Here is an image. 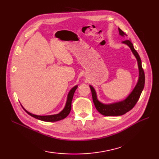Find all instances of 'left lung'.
Segmentation results:
<instances>
[{"instance_id": "8db88e82", "label": "left lung", "mask_w": 159, "mask_h": 159, "mask_svg": "<svg viewBox=\"0 0 159 159\" xmlns=\"http://www.w3.org/2000/svg\"><path fill=\"white\" fill-rule=\"evenodd\" d=\"M119 31V34L121 37L127 36L125 33L121 31V30L118 28ZM124 44H126L130 48L132 52L135 57L137 61L138 67H139V79L136 84L135 87H134L133 91L124 100L119 101V102H113L110 104H104L101 102L98 99L97 93L95 89L92 85H89V87L92 91V98L94 105H95L96 109L100 113L105 116H122V115L127 113L128 111L131 110L139 100L141 96V93L144 88L145 85V74L141 66V61L139 54L134 48L133 44L132 43L130 39H126L122 42Z\"/></svg>"}]
</instances>
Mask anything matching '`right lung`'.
Instances as JSON below:
<instances>
[{
    "label": "right lung",
    "instance_id": "add662e5",
    "mask_svg": "<svg viewBox=\"0 0 159 159\" xmlns=\"http://www.w3.org/2000/svg\"><path fill=\"white\" fill-rule=\"evenodd\" d=\"M77 87H78V85H75L70 89L68 94H67V101H66L65 107L63 108V109L61 111V112H59L57 114L50 115V116H38V115L31 113L30 112H29V111H26L22 106V107L24 109V110H25L29 115H30V116L36 118V119L38 120L44 121H57L61 120L68 116L70 112L71 108H72V101L74 96V93L75 92Z\"/></svg>",
    "mask_w": 159,
    "mask_h": 159
}]
</instances>
